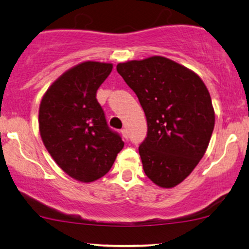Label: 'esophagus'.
<instances>
[{
  "label": "esophagus",
  "instance_id": "1",
  "mask_svg": "<svg viewBox=\"0 0 249 249\" xmlns=\"http://www.w3.org/2000/svg\"><path fill=\"white\" fill-rule=\"evenodd\" d=\"M121 134H122V137H124V139H128L129 138V132L125 128L121 129Z\"/></svg>",
  "mask_w": 249,
  "mask_h": 249
}]
</instances>
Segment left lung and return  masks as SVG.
Here are the masks:
<instances>
[{
	"label": "left lung",
	"mask_w": 249,
	"mask_h": 249,
	"mask_svg": "<svg viewBox=\"0 0 249 249\" xmlns=\"http://www.w3.org/2000/svg\"><path fill=\"white\" fill-rule=\"evenodd\" d=\"M147 120L139 146L142 169L155 185L182 182L205 154L215 114L209 89L193 70L164 56L118 63Z\"/></svg>",
	"instance_id": "8db88e82"
}]
</instances>
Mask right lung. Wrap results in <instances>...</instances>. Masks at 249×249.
I'll return each instance as SVG.
<instances>
[{"label":"right lung","instance_id":"add662e5","mask_svg":"<svg viewBox=\"0 0 249 249\" xmlns=\"http://www.w3.org/2000/svg\"><path fill=\"white\" fill-rule=\"evenodd\" d=\"M113 64L85 61L70 68L40 101L39 134L56 164L80 182L110 171L124 142L107 127L96 91Z\"/></svg>","mask_w":249,"mask_h":249}]
</instances>
